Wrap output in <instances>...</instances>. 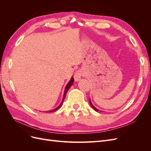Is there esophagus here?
<instances>
[{
    "mask_svg": "<svg viewBox=\"0 0 151 151\" xmlns=\"http://www.w3.org/2000/svg\"><path fill=\"white\" fill-rule=\"evenodd\" d=\"M82 74H83V72H82L81 70H77L74 76V81L76 82H78L79 81H80L81 78V76Z\"/></svg>",
    "mask_w": 151,
    "mask_h": 151,
    "instance_id": "obj_1",
    "label": "esophagus"
}]
</instances>
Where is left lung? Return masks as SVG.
<instances>
[{
	"label": "left lung",
	"instance_id": "8db88e82",
	"mask_svg": "<svg viewBox=\"0 0 151 151\" xmlns=\"http://www.w3.org/2000/svg\"><path fill=\"white\" fill-rule=\"evenodd\" d=\"M89 103H90V105H91V107H92L94 109V110L96 111V112H101L102 111H101V110H99V109H97L96 108V107H94V105L93 104V103H92V102H91V99H89Z\"/></svg>",
	"mask_w": 151,
	"mask_h": 151
}]
</instances>
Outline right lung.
Wrapping results in <instances>:
<instances>
[{
	"instance_id": "1",
	"label": "right lung",
	"mask_w": 151,
	"mask_h": 151,
	"mask_svg": "<svg viewBox=\"0 0 151 151\" xmlns=\"http://www.w3.org/2000/svg\"><path fill=\"white\" fill-rule=\"evenodd\" d=\"M74 77H72L70 80L69 81H68V83L67 84V85H66V86H65V90H64V93H63V99H62V100L61 103H60V104H59V106H58V107H57L56 108H55V109H52V110L47 111H45V112H47V113H52V112H54V111H55L58 110V109H60V108L62 106V104H63V100H64V99H65V95H66V94H67V92L68 91V90L69 89V88H70V86L73 84V83H74Z\"/></svg>"
}]
</instances>
